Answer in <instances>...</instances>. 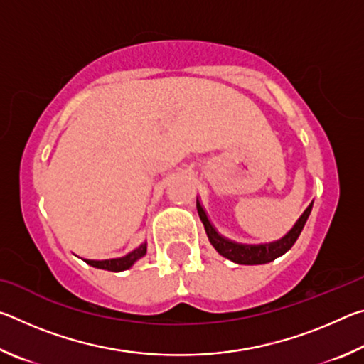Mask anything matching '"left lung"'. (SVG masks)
Masks as SVG:
<instances>
[{"label": "left lung", "mask_w": 364, "mask_h": 364, "mask_svg": "<svg viewBox=\"0 0 364 364\" xmlns=\"http://www.w3.org/2000/svg\"><path fill=\"white\" fill-rule=\"evenodd\" d=\"M311 207L313 204L308 205V208L299 218L297 223L294 225L292 230L289 231L284 237L279 239V241L271 242V244H260V245H245V244H236L230 241V239H225L223 236H220V234L215 231V228L212 226L210 221H208L204 208H202L199 202H197V212H199V217L202 220V223H204L208 241H210V244L220 255H223L228 258V260L239 264H263V263L273 262L274 258H278L281 255H284L299 239L308 217H310Z\"/></svg>", "instance_id": "left-lung-1"}]
</instances>
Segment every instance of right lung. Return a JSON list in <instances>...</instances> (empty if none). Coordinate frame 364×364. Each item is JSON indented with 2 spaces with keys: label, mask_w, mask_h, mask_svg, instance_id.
I'll return each mask as SVG.
<instances>
[{
  "label": "right lung",
  "mask_w": 364,
  "mask_h": 364,
  "mask_svg": "<svg viewBox=\"0 0 364 364\" xmlns=\"http://www.w3.org/2000/svg\"><path fill=\"white\" fill-rule=\"evenodd\" d=\"M146 244L141 245L139 249L133 250L132 254H128L125 257L122 258H112V260H85L88 264H91V267L95 268H100V269H107V271H123V269H128L132 267V264L139 260L141 257H143L146 254Z\"/></svg>",
  "instance_id": "right-lung-1"
}]
</instances>
